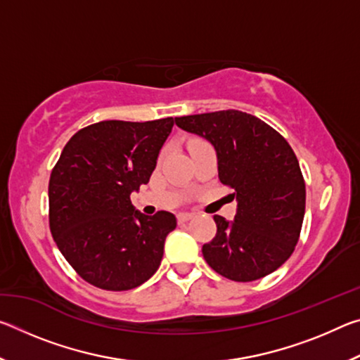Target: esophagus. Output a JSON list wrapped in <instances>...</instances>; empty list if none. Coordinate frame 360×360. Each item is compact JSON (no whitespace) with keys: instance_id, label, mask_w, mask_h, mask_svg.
<instances>
[{"instance_id":"34e87169","label":"esophagus","mask_w":360,"mask_h":360,"mask_svg":"<svg viewBox=\"0 0 360 360\" xmlns=\"http://www.w3.org/2000/svg\"><path fill=\"white\" fill-rule=\"evenodd\" d=\"M192 217H193L192 212H179L178 222H187V221H191Z\"/></svg>"}]
</instances>
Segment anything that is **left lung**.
<instances>
[{
  "mask_svg": "<svg viewBox=\"0 0 360 360\" xmlns=\"http://www.w3.org/2000/svg\"><path fill=\"white\" fill-rule=\"evenodd\" d=\"M214 146L219 179L233 188V221L214 216L216 236L202 248L212 270L249 283L278 270L294 252L304 216V181L289 143L255 115L227 109L176 117Z\"/></svg>",
  "mask_w": 360,
  "mask_h": 360,
  "instance_id": "1",
  "label": "left lung"
}]
</instances>
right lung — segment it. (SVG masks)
<instances>
[{"mask_svg": "<svg viewBox=\"0 0 360 360\" xmlns=\"http://www.w3.org/2000/svg\"><path fill=\"white\" fill-rule=\"evenodd\" d=\"M173 125V117L89 125L66 143L52 169V236L77 275L96 288L135 289L160 266L176 217L144 216L130 195L149 182Z\"/></svg>", "mask_w": 360, "mask_h": 360, "instance_id": "obj_1", "label": "right lung"}]
</instances>
